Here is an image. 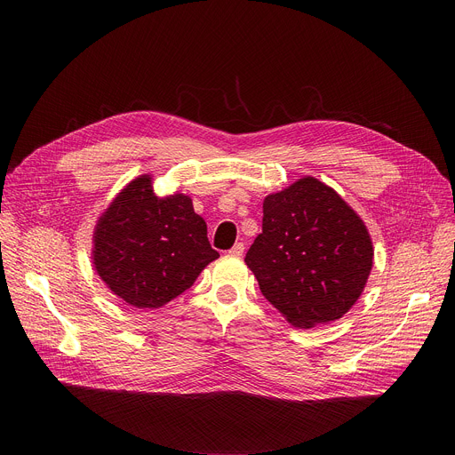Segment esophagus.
<instances>
[{"label":"esophagus","instance_id":"34e87169","mask_svg":"<svg viewBox=\"0 0 455 455\" xmlns=\"http://www.w3.org/2000/svg\"><path fill=\"white\" fill-rule=\"evenodd\" d=\"M243 251H245V245H243L242 242H237V243H234V247H232L228 252L234 254V256H242Z\"/></svg>","mask_w":455,"mask_h":455}]
</instances>
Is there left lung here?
<instances>
[{"label": "left lung", "instance_id": "8db88e82", "mask_svg": "<svg viewBox=\"0 0 455 455\" xmlns=\"http://www.w3.org/2000/svg\"><path fill=\"white\" fill-rule=\"evenodd\" d=\"M372 256L360 215L330 186L304 177L266 197L245 264L285 319L314 328L341 319L360 299Z\"/></svg>", "mask_w": 455, "mask_h": 455}]
</instances>
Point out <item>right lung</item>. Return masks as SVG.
<instances>
[{
  "mask_svg": "<svg viewBox=\"0 0 455 455\" xmlns=\"http://www.w3.org/2000/svg\"><path fill=\"white\" fill-rule=\"evenodd\" d=\"M92 256L114 295L134 307H160L184 293L220 252L188 196L156 197L151 177L141 175L103 212Z\"/></svg>",
  "mask_w": 455,
  "mask_h": 455,
  "instance_id": "obj_1",
  "label": "right lung"
}]
</instances>
